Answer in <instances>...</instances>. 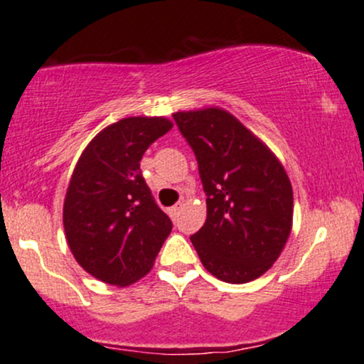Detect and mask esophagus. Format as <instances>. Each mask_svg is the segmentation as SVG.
<instances>
[{
	"label": "esophagus",
	"mask_w": 364,
	"mask_h": 364,
	"mask_svg": "<svg viewBox=\"0 0 364 364\" xmlns=\"http://www.w3.org/2000/svg\"><path fill=\"white\" fill-rule=\"evenodd\" d=\"M181 205H183V203H178V205H174V207H171V208H169L168 214H169L171 219L176 220V217H178V214H179V210H181Z\"/></svg>",
	"instance_id": "34e87169"
}]
</instances>
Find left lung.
<instances>
[{"instance_id":"obj_1","label":"left lung","mask_w":364,"mask_h":364,"mask_svg":"<svg viewBox=\"0 0 364 364\" xmlns=\"http://www.w3.org/2000/svg\"><path fill=\"white\" fill-rule=\"evenodd\" d=\"M193 149L207 220L190 237L214 277L245 284L263 275L289 240L292 186L277 156L236 116L210 106L173 114Z\"/></svg>"}]
</instances>
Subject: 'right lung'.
Instances as JSON below:
<instances>
[{
  "label": "right lung",
  "instance_id": "add662e5",
  "mask_svg": "<svg viewBox=\"0 0 364 364\" xmlns=\"http://www.w3.org/2000/svg\"><path fill=\"white\" fill-rule=\"evenodd\" d=\"M171 128L164 116H129L101 129L78 157L63 225L75 260L99 281H140L173 229L140 171L145 150Z\"/></svg>",
  "mask_w": 364,
  "mask_h": 364
}]
</instances>
